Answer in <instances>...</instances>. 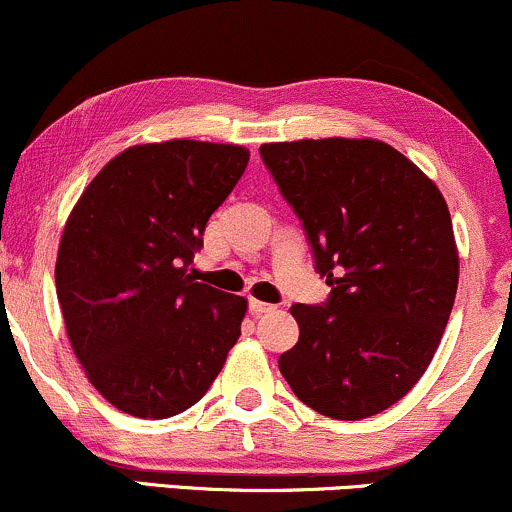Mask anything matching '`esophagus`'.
Wrapping results in <instances>:
<instances>
[{
  "label": "esophagus",
  "instance_id": "obj_1",
  "mask_svg": "<svg viewBox=\"0 0 512 512\" xmlns=\"http://www.w3.org/2000/svg\"><path fill=\"white\" fill-rule=\"evenodd\" d=\"M248 308H250V313H252V315H262V313H272V310H274V305H269V303H262V301H257V298H250Z\"/></svg>",
  "mask_w": 512,
  "mask_h": 512
}]
</instances>
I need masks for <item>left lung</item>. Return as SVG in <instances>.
Instances as JSON below:
<instances>
[{
    "label": "left lung",
    "instance_id": "1",
    "mask_svg": "<svg viewBox=\"0 0 512 512\" xmlns=\"http://www.w3.org/2000/svg\"><path fill=\"white\" fill-rule=\"evenodd\" d=\"M260 156L332 289L291 308L301 337L281 375L330 419L380 414L419 383L448 325L460 276L448 204L375 139L262 144Z\"/></svg>",
    "mask_w": 512,
    "mask_h": 512
}]
</instances>
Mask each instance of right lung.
I'll return each mask as SVG.
<instances>
[{"instance_id":"right-lung-1","label":"right lung","mask_w":512,"mask_h":512,"mask_svg":"<svg viewBox=\"0 0 512 512\" xmlns=\"http://www.w3.org/2000/svg\"><path fill=\"white\" fill-rule=\"evenodd\" d=\"M250 154L173 139L122 151L64 226L55 286L69 342L113 407L168 419L207 395L248 301L197 281L192 260Z\"/></svg>"}]
</instances>
